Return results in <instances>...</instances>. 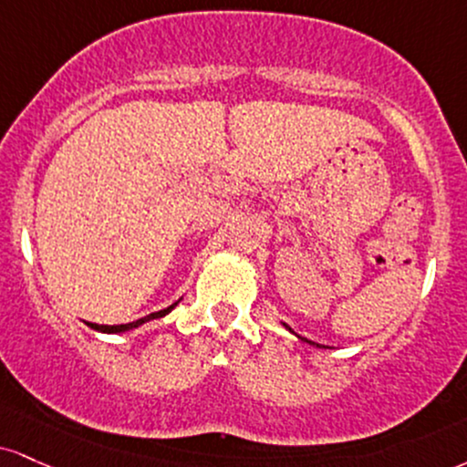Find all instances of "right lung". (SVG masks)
I'll use <instances>...</instances> for the list:
<instances>
[{"mask_svg": "<svg viewBox=\"0 0 467 467\" xmlns=\"http://www.w3.org/2000/svg\"><path fill=\"white\" fill-rule=\"evenodd\" d=\"M173 306H176V305H171V306L162 308V311L150 313V316H145V317H141V319H137V322H130V324H117V326H106V324H91V322H88V326H91V328H93V330H99V333H126V330H130V328H137V326H141V324H145V322H150V319H156V317H162V316H167V313H170Z\"/></svg>", "mask_w": 467, "mask_h": 467, "instance_id": "obj_1", "label": "right lung"}]
</instances>
